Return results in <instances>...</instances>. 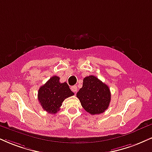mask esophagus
Wrapping results in <instances>:
<instances>
[{
    "instance_id": "1",
    "label": "esophagus",
    "mask_w": 152,
    "mask_h": 152,
    "mask_svg": "<svg viewBox=\"0 0 152 152\" xmlns=\"http://www.w3.org/2000/svg\"><path fill=\"white\" fill-rule=\"evenodd\" d=\"M71 91H73V92L74 93H76L77 92V86H71Z\"/></svg>"
}]
</instances>
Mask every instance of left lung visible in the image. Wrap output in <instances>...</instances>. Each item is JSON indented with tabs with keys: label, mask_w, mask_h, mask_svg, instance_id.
I'll use <instances>...</instances> for the list:
<instances>
[{
	"label": "left lung",
	"mask_w": 152,
	"mask_h": 152,
	"mask_svg": "<svg viewBox=\"0 0 152 152\" xmlns=\"http://www.w3.org/2000/svg\"><path fill=\"white\" fill-rule=\"evenodd\" d=\"M82 107L91 115L103 113L108 107L111 95L109 87L94 76L83 78V86L76 94Z\"/></svg>",
	"instance_id": "8db88e82"
}]
</instances>
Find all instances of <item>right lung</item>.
Instances as JSON below:
<instances>
[{
  "label": "right lung",
  "instance_id": "right-lung-1",
  "mask_svg": "<svg viewBox=\"0 0 152 152\" xmlns=\"http://www.w3.org/2000/svg\"><path fill=\"white\" fill-rule=\"evenodd\" d=\"M74 95L67 83H60L59 77L54 76L39 88L37 96L42 108L54 114L59 110L64 100Z\"/></svg>",
  "mask_w": 152,
  "mask_h": 152
}]
</instances>
